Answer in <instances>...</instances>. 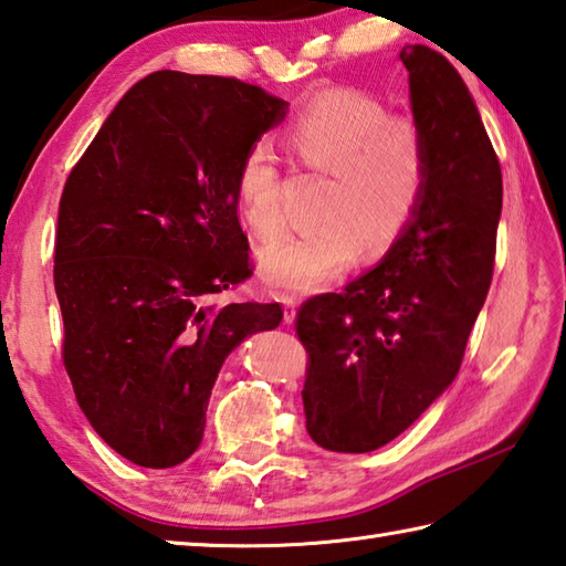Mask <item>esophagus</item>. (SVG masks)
Listing matches in <instances>:
<instances>
[{"label":"esophagus","instance_id":"1","mask_svg":"<svg viewBox=\"0 0 566 566\" xmlns=\"http://www.w3.org/2000/svg\"><path fill=\"white\" fill-rule=\"evenodd\" d=\"M280 300L284 304V322L292 324L294 322V314H296V296L294 294H282Z\"/></svg>","mask_w":566,"mask_h":566}]
</instances>
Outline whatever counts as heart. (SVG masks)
<instances>
[{
  "instance_id": "b5f03b06",
  "label": "heart",
  "mask_w": 566,
  "mask_h": 566,
  "mask_svg": "<svg viewBox=\"0 0 566 566\" xmlns=\"http://www.w3.org/2000/svg\"><path fill=\"white\" fill-rule=\"evenodd\" d=\"M294 166L328 172L316 228L286 234L260 254L276 290H312L346 272L364 248L381 254L413 224L430 182L426 130L358 86H324L282 130ZM242 220L262 240L284 230L282 168L266 143H254L238 170Z\"/></svg>"
}]
</instances>
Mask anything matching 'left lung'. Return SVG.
<instances>
[{
  "mask_svg": "<svg viewBox=\"0 0 566 566\" xmlns=\"http://www.w3.org/2000/svg\"><path fill=\"white\" fill-rule=\"evenodd\" d=\"M400 61L430 148L426 200L376 270L306 300L294 322L306 430L334 453L390 443L453 384L495 270L502 170L475 101L430 46Z\"/></svg>",
  "mask_w": 566,
  "mask_h": 566,
  "instance_id": "8db88e82",
  "label": "left lung"
}]
</instances>
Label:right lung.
Instances as JSON below:
<instances>
[{
  "label": "right lung",
  "instance_id": "1",
  "mask_svg": "<svg viewBox=\"0 0 566 566\" xmlns=\"http://www.w3.org/2000/svg\"><path fill=\"white\" fill-rule=\"evenodd\" d=\"M284 106L232 76L156 71L66 178L54 244L61 358L88 423L140 468L198 450L222 361L284 316L276 302L210 304L252 276L234 182Z\"/></svg>",
  "mask_w": 566,
  "mask_h": 566
}]
</instances>
